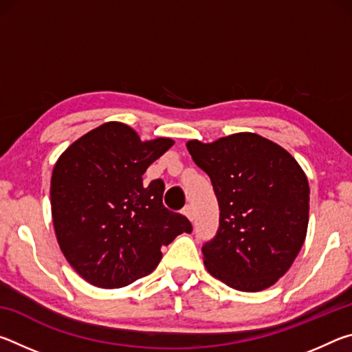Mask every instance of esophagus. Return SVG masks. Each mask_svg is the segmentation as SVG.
<instances>
[{
    "instance_id": "34e87169",
    "label": "esophagus",
    "mask_w": 352,
    "mask_h": 352,
    "mask_svg": "<svg viewBox=\"0 0 352 352\" xmlns=\"http://www.w3.org/2000/svg\"><path fill=\"white\" fill-rule=\"evenodd\" d=\"M182 212H183L184 216H186V217L190 220V222H192V220H194V211H192V206H190V205H186V206L183 208V211H182Z\"/></svg>"
}]
</instances>
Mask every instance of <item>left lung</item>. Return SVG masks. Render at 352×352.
<instances>
[{
    "label": "left lung",
    "instance_id": "left-lung-1",
    "mask_svg": "<svg viewBox=\"0 0 352 352\" xmlns=\"http://www.w3.org/2000/svg\"><path fill=\"white\" fill-rule=\"evenodd\" d=\"M186 147L210 175L220 210L217 234L201 248L206 270L241 292L272 287L307 234L305 170L285 148L252 132Z\"/></svg>",
    "mask_w": 352,
    "mask_h": 352
}]
</instances>
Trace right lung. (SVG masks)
<instances>
[{
  "mask_svg": "<svg viewBox=\"0 0 352 352\" xmlns=\"http://www.w3.org/2000/svg\"><path fill=\"white\" fill-rule=\"evenodd\" d=\"M174 146L141 141L127 124L110 121L76 140L52 169L51 212L69 265L100 289H118L152 273L162 247L192 225L163 205L164 183L142 174Z\"/></svg>",
  "mask_w": 352,
  "mask_h": 352,
  "instance_id": "obj_1",
  "label": "right lung"
}]
</instances>
